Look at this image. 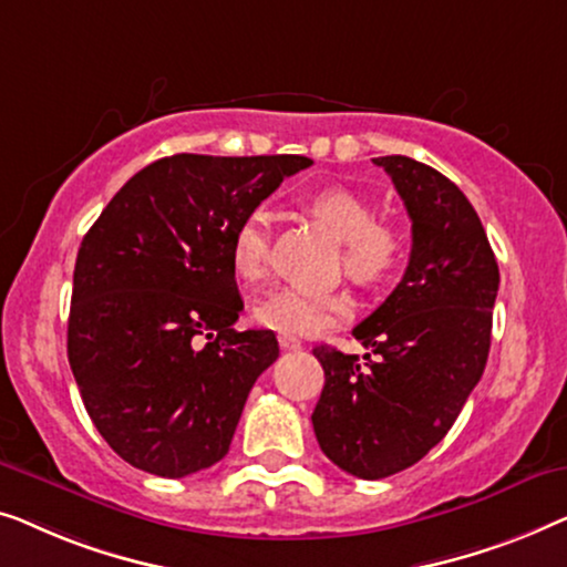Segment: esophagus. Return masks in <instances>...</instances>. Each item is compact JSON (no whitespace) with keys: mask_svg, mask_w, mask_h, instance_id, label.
<instances>
[{"mask_svg":"<svg viewBox=\"0 0 567 567\" xmlns=\"http://www.w3.org/2000/svg\"><path fill=\"white\" fill-rule=\"evenodd\" d=\"M280 347L285 349V352H298L302 344H300L298 339H292V337H280Z\"/></svg>","mask_w":567,"mask_h":567,"instance_id":"esophagus-1","label":"esophagus"}]
</instances>
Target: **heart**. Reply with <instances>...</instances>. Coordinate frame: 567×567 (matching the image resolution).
Listing matches in <instances>:
<instances>
[{"instance_id": "1", "label": "heart", "mask_w": 567, "mask_h": 567, "mask_svg": "<svg viewBox=\"0 0 567 567\" xmlns=\"http://www.w3.org/2000/svg\"><path fill=\"white\" fill-rule=\"evenodd\" d=\"M308 213L321 220L339 241H344V272L357 285L388 282L405 259V238L390 223L378 220L374 205L349 187H323L306 200ZM269 213L265 207L246 213L230 234V269L246 285L267 275ZM257 323L282 337H316L352 313L344 292L310 290V287H277L261 295L251 308Z\"/></svg>"}]
</instances>
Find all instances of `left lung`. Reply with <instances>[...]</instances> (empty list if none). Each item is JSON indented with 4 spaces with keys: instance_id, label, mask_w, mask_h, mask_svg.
<instances>
[{
    "instance_id": "left-lung-1",
    "label": "left lung",
    "mask_w": 567,
    "mask_h": 567,
    "mask_svg": "<svg viewBox=\"0 0 567 567\" xmlns=\"http://www.w3.org/2000/svg\"><path fill=\"white\" fill-rule=\"evenodd\" d=\"M411 218V259L385 302L352 331L378 360L316 347L326 385L313 432L344 473L380 481L444 440L488 362L498 265L462 189L409 156L372 158Z\"/></svg>"
}]
</instances>
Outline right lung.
Wrapping results in <instances>:
<instances>
[{
  "mask_svg": "<svg viewBox=\"0 0 567 567\" xmlns=\"http://www.w3.org/2000/svg\"><path fill=\"white\" fill-rule=\"evenodd\" d=\"M306 156L174 154L121 187L76 254L69 364L133 467L185 477L226 457L249 390L280 357L244 310L230 234Z\"/></svg>",
  "mask_w": 567,
  "mask_h": 567,
  "instance_id": "add662e5",
  "label": "right lung"
}]
</instances>
